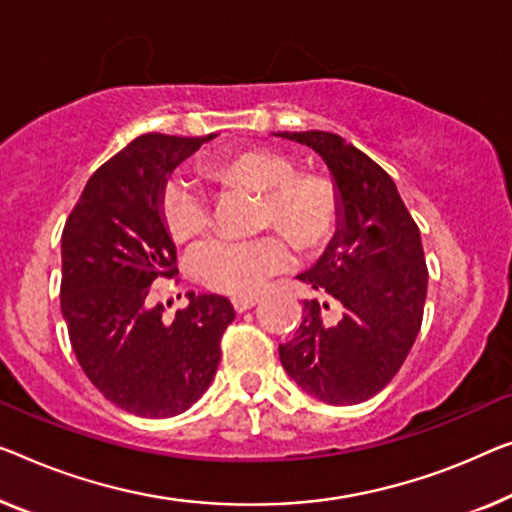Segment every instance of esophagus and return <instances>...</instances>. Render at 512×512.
Wrapping results in <instances>:
<instances>
[{
	"instance_id": "1",
	"label": "esophagus",
	"mask_w": 512,
	"mask_h": 512,
	"mask_svg": "<svg viewBox=\"0 0 512 512\" xmlns=\"http://www.w3.org/2000/svg\"><path fill=\"white\" fill-rule=\"evenodd\" d=\"M257 301H259L257 296H234L232 305H234L236 312H246V310L253 308V305H255Z\"/></svg>"
}]
</instances>
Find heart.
I'll return each mask as SVG.
<instances>
[{
    "mask_svg": "<svg viewBox=\"0 0 512 512\" xmlns=\"http://www.w3.org/2000/svg\"><path fill=\"white\" fill-rule=\"evenodd\" d=\"M204 174L220 188L262 193L259 220L278 225L301 250H317L340 223L335 183L319 172H296L292 156L276 149H236L209 158ZM160 218L179 246L209 230L207 197L186 177H172L160 190ZM292 250L285 236L264 234L250 241H211L195 255V273L204 285L232 296L255 294L266 278L285 269Z\"/></svg>",
    "mask_w": 512,
    "mask_h": 512,
    "instance_id": "obj_1",
    "label": "heart"
}]
</instances>
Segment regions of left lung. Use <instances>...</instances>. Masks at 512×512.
<instances>
[{
	"label": "left lung",
	"instance_id": "1",
	"mask_svg": "<svg viewBox=\"0 0 512 512\" xmlns=\"http://www.w3.org/2000/svg\"><path fill=\"white\" fill-rule=\"evenodd\" d=\"M278 135L315 149L340 197L329 248L299 276L324 301H303L301 326L280 345V363L317 400L338 407L365 402L398 375L421 331V232L393 179L354 144L326 131ZM331 304L341 308L338 323L323 317Z\"/></svg>",
	"mask_w": 512,
	"mask_h": 512
}]
</instances>
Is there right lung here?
I'll return each instance as SVG.
<instances>
[{"mask_svg":"<svg viewBox=\"0 0 512 512\" xmlns=\"http://www.w3.org/2000/svg\"><path fill=\"white\" fill-rule=\"evenodd\" d=\"M213 137H135L91 174L61 234L59 296L73 352L91 384L128 414L170 418L200 400L234 319L225 296L188 292V308L167 324L151 287L179 273L160 190Z\"/></svg>","mask_w":512,"mask_h":512,"instance_id":"obj_1","label":"right lung"}]
</instances>
